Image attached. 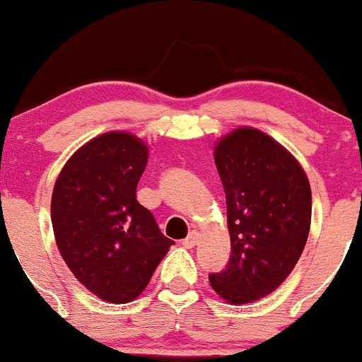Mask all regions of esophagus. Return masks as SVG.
Here are the masks:
<instances>
[{"label":"esophagus","mask_w":362,"mask_h":362,"mask_svg":"<svg viewBox=\"0 0 362 362\" xmlns=\"http://www.w3.org/2000/svg\"><path fill=\"white\" fill-rule=\"evenodd\" d=\"M197 243H199V232L197 230H192L185 239H182V246H186V248H193Z\"/></svg>","instance_id":"34e87169"}]
</instances>
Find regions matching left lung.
<instances>
[{
    "mask_svg": "<svg viewBox=\"0 0 362 362\" xmlns=\"http://www.w3.org/2000/svg\"><path fill=\"white\" fill-rule=\"evenodd\" d=\"M214 163L227 199L230 259L209 284L232 304L266 298L292 273L306 245L311 189L298 160L255 128L218 142Z\"/></svg>",
    "mask_w": 362,
    "mask_h": 362,
    "instance_id": "obj_1",
    "label": "left lung"
}]
</instances>
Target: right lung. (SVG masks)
Here are the masks:
<instances>
[{
    "label": "right lung",
    "instance_id": "add662e5",
    "mask_svg": "<svg viewBox=\"0 0 362 362\" xmlns=\"http://www.w3.org/2000/svg\"><path fill=\"white\" fill-rule=\"evenodd\" d=\"M146 163L144 142L109 132L68 160L52 192L51 220L61 257L107 303L134 301L174 245L135 199Z\"/></svg>",
    "mask_w": 362,
    "mask_h": 362
}]
</instances>
